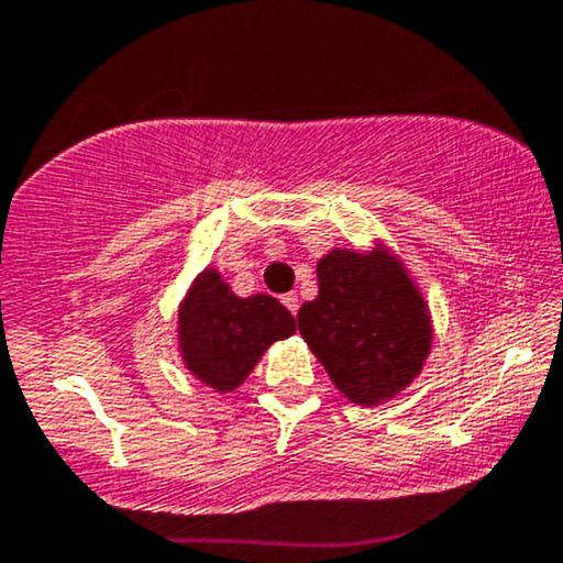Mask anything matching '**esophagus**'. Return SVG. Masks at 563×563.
<instances>
[{"label": "esophagus", "instance_id": "1", "mask_svg": "<svg viewBox=\"0 0 563 563\" xmlns=\"http://www.w3.org/2000/svg\"><path fill=\"white\" fill-rule=\"evenodd\" d=\"M283 305L288 307V312H291V316H297V310H299V297H297V294H286V297H283Z\"/></svg>", "mask_w": 563, "mask_h": 563}]
</instances>
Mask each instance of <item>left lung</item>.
<instances>
[{
    "mask_svg": "<svg viewBox=\"0 0 563 563\" xmlns=\"http://www.w3.org/2000/svg\"><path fill=\"white\" fill-rule=\"evenodd\" d=\"M318 297L297 316L299 334L342 396L361 407L394 399L431 353V316L405 264L386 251L336 247L318 262Z\"/></svg>",
    "mask_w": 563,
    "mask_h": 563,
    "instance_id": "left-lung-1",
    "label": "left lung"
}]
</instances>
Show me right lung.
Masks as SVG:
<instances>
[{"mask_svg":"<svg viewBox=\"0 0 563 563\" xmlns=\"http://www.w3.org/2000/svg\"><path fill=\"white\" fill-rule=\"evenodd\" d=\"M294 331V316L275 297H236L212 266L194 277L177 310L183 364L218 394L242 386L266 347Z\"/></svg>","mask_w":563,"mask_h":563,"instance_id":"obj_1","label":"right lung"}]
</instances>
